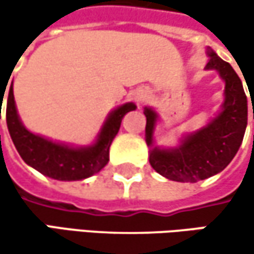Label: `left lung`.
<instances>
[{
    "label": "left lung",
    "instance_id": "1",
    "mask_svg": "<svg viewBox=\"0 0 254 254\" xmlns=\"http://www.w3.org/2000/svg\"><path fill=\"white\" fill-rule=\"evenodd\" d=\"M207 57L209 63L206 64V70H216L225 82V89L219 113L204 127L182 135L177 147H159L154 142L159 113L150 106L144 107L147 118L145 142L150 147V165L157 174L171 181L197 182L222 172L237 154L244 138L247 127V97L241 79L231 64L218 57L212 48H207Z\"/></svg>",
    "mask_w": 254,
    "mask_h": 254
}]
</instances>
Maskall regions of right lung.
<instances>
[{"label":"right lung","mask_w":254,"mask_h":254,"mask_svg":"<svg viewBox=\"0 0 254 254\" xmlns=\"http://www.w3.org/2000/svg\"><path fill=\"white\" fill-rule=\"evenodd\" d=\"M2 92H5V89ZM2 92H0V106H2L4 98ZM135 109L136 106L133 103H125L113 109L107 115L92 144L80 147L70 145L33 133L23 125L17 113L11 82L7 97L5 119L13 144L26 165L36 169L42 175L57 181H82L100 172L109 163V150L112 141L121 129L122 119L127 112H132Z\"/></svg>","instance_id":"add662e5"}]
</instances>
